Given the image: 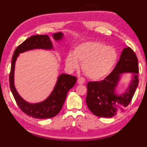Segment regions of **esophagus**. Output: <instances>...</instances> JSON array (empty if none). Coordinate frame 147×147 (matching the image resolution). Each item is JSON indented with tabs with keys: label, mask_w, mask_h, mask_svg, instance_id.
Segmentation results:
<instances>
[{
	"label": "esophagus",
	"mask_w": 147,
	"mask_h": 147,
	"mask_svg": "<svg viewBox=\"0 0 147 147\" xmlns=\"http://www.w3.org/2000/svg\"><path fill=\"white\" fill-rule=\"evenodd\" d=\"M85 82V78H83V77H81V78H79L78 79V84H80V85H82V84H84Z\"/></svg>",
	"instance_id": "34e87169"
}]
</instances>
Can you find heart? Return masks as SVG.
I'll return each instance as SVG.
<instances>
[{"mask_svg":"<svg viewBox=\"0 0 147 147\" xmlns=\"http://www.w3.org/2000/svg\"><path fill=\"white\" fill-rule=\"evenodd\" d=\"M117 59L115 50L99 42H86L74 49L73 54L69 53L65 65L69 69L78 68L79 63L85 75L92 80L105 77L111 71Z\"/></svg>","mask_w":147,"mask_h":147,"instance_id":"obj_1","label":"heart"}]
</instances>
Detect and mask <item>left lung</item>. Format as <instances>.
<instances>
[{
    "instance_id": "8db88e82",
    "label": "left lung",
    "mask_w": 147,
    "mask_h": 147,
    "mask_svg": "<svg viewBox=\"0 0 147 147\" xmlns=\"http://www.w3.org/2000/svg\"><path fill=\"white\" fill-rule=\"evenodd\" d=\"M138 61L129 47L123 49L119 60L112 73L101 82L87 84L86 102L90 111L98 117H112L129 105L138 85ZM133 73L132 79L126 92L118 95L115 92L121 74Z\"/></svg>"
}]
</instances>
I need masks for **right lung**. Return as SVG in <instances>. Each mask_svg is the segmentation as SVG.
<instances>
[{"label": "right lung", "mask_w": 147, "mask_h": 147, "mask_svg": "<svg viewBox=\"0 0 147 147\" xmlns=\"http://www.w3.org/2000/svg\"><path fill=\"white\" fill-rule=\"evenodd\" d=\"M63 33L58 32L53 34V38L59 41L63 38ZM33 49L52 50L53 45L48 35H34L26 39L15 50L12 58L11 72L9 74V85L12 95L19 107L24 113L36 119H48L57 115L63 106L67 92L73 88L77 81L75 76L61 74L52 92L45 100L36 104L26 102L19 95L14 86V68L18 57L21 53Z\"/></svg>", "instance_id": "right-lung-1"}]
</instances>
